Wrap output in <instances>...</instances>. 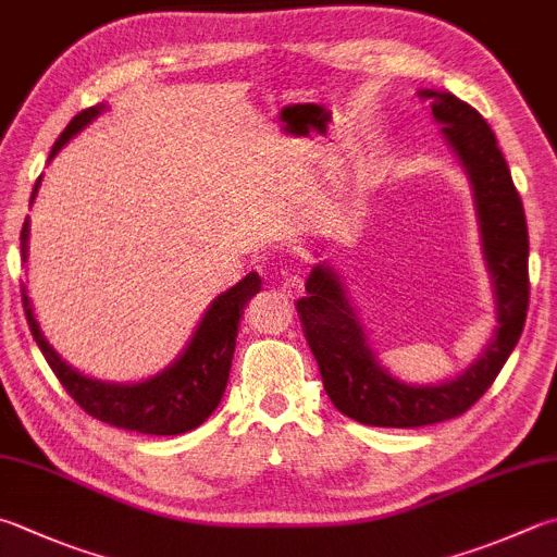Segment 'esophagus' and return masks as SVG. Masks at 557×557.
I'll use <instances>...</instances> for the list:
<instances>
[{
	"instance_id": "34e87169",
	"label": "esophagus",
	"mask_w": 557,
	"mask_h": 557,
	"mask_svg": "<svg viewBox=\"0 0 557 557\" xmlns=\"http://www.w3.org/2000/svg\"><path fill=\"white\" fill-rule=\"evenodd\" d=\"M302 286H306V281H302V276H300V274H290V276H286V278L281 281V290L286 293L288 298H296V296H300Z\"/></svg>"
}]
</instances>
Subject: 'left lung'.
I'll return each instance as SVG.
<instances>
[{"instance_id": "8db88e82", "label": "left lung", "mask_w": 557, "mask_h": 557, "mask_svg": "<svg viewBox=\"0 0 557 557\" xmlns=\"http://www.w3.org/2000/svg\"><path fill=\"white\" fill-rule=\"evenodd\" d=\"M434 99L432 113L470 174L482 230V247L495 278L497 322L492 344L470 369L444 385L412 387L387 375L346 306L332 271L314 267L308 296L296 302L308 346L320 366L322 385L342 414L369 426L414 429L468 412L517 346L529 310V227L523 203L511 182L505 154L487 121L448 91H422Z\"/></svg>"}]
</instances>
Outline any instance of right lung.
<instances>
[{
  "mask_svg": "<svg viewBox=\"0 0 557 557\" xmlns=\"http://www.w3.org/2000/svg\"><path fill=\"white\" fill-rule=\"evenodd\" d=\"M101 107H89L79 111L70 121L65 131L60 133L50 150V160L60 152L72 135L79 133L91 119H97ZM34 186V196L38 191ZM26 239H28V220L21 227V257L26 259ZM261 278L257 274H247L237 286L230 288L223 296L213 300L208 308L206 318L198 324L191 344L172 369L150 377V381L138 385H113L91 381V377L77 373L75 369L60 359L52 351V346L46 342L38 330V322L30 310L26 298V286L21 283V302H24L28 330L34 334L38 349L44 351L52 373L65 387L67 395L75 400L84 412L101 419L111 426L128 429L138 434H154V436H174L191 432L198 424H203L208 414L218 407L220 397L225 393L230 366H233L237 324L243 318L245 302L259 290Z\"/></svg>",
  "mask_w": 557,
  "mask_h": 557,
  "instance_id": "obj_1",
  "label": "right lung"
}]
</instances>
